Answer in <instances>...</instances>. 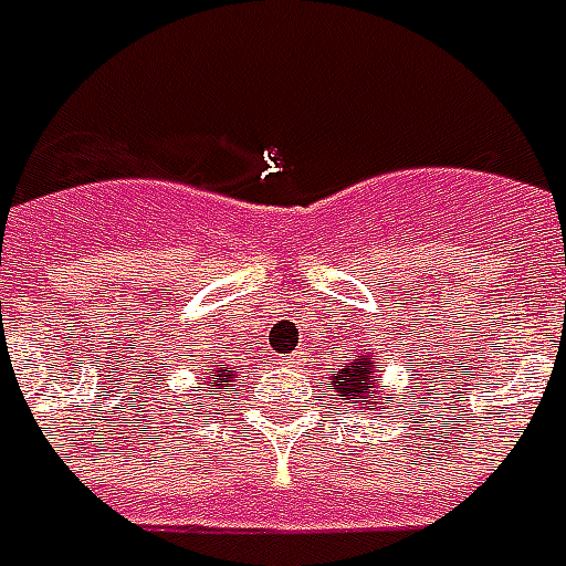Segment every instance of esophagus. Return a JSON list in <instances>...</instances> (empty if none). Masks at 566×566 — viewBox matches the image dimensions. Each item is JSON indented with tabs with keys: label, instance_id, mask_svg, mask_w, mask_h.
I'll return each mask as SVG.
<instances>
[{
	"label": "esophagus",
	"instance_id": "esophagus-1",
	"mask_svg": "<svg viewBox=\"0 0 566 566\" xmlns=\"http://www.w3.org/2000/svg\"><path fill=\"white\" fill-rule=\"evenodd\" d=\"M303 357H305V350H294V354H287V357H284V363H300Z\"/></svg>",
	"mask_w": 566,
	"mask_h": 566
}]
</instances>
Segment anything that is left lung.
Here are the masks:
<instances>
[{
	"mask_svg": "<svg viewBox=\"0 0 566 566\" xmlns=\"http://www.w3.org/2000/svg\"><path fill=\"white\" fill-rule=\"evenodd\" d=\"M329 384H333V392L336 396H345V399H350V405H357V401H366V408L371 411L375 405H389L387 399H392V396H387L384 389L375 387V359L371 357H363L357 359V363H347L338 375H333L329 378Z\"/></svg>",
	"mask_w": 566,
	"mask_h": 566,
	"instance_id": "obj_1",
	"label": "left lung"
}]
</instances>
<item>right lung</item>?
Returning a JSON list of instances; mask_svg holds the SVG:
<instances>
[{
	"instance_id": "1",
	"label": "right lung",
	"mask_w": 566,
	"mask_h": 566,
	"mask_svg": "<svg viewBox=\"0 0 566 566\" xmlns=\"http://www.w3.org/2000/svg\"><path fill=\"white\" fill-rule=\"evenodd\" d=\"M233 371L230 368H209V378H207V396H230L233 392Z\"/></svg>"
}]
</instances>
